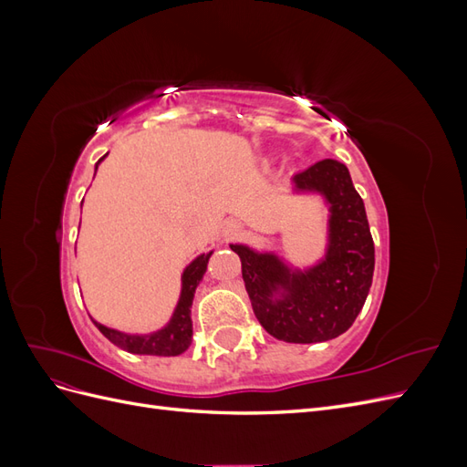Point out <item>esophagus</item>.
I'll use <instances>...</instances> for the list:
<instances>
[{"instance_id":"34e87169","label":"esophagus","mask_w":467,"mask_h":467,"mask_svg":"<svg viewBox=\"0 0 467 467\" xmlns=\"http://www.w3.org/2000/svg\"><path fill=\"white\" fill-rule=\"evenodd\" d=\"M239 234H242V223H239L237 220H225L223 225H222V237L225 239V242H230V239L237 237Z\"/></svg>"}]
</instances>
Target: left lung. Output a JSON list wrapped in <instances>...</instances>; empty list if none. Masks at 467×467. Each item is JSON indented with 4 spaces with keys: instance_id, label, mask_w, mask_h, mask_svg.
<instances>
[{
    "instance_id": "obj_1",
    "label": "left lung",
    "mask_w": 467,
    "mask_h": 467,
    "mask_svg": "<svg viewBox=\"0 0 467 467\" xmlns=\"http://www.w3.org/2000/svg\"><path fill=\"white\" fill-rule=\"evenodd\" d=\"M294 192L327 204V249L312 266L296 268L273 251L232 244L245 290L266 333L286 343H321L343 335L366 302L374 275V242L364 202L345 163L321 160L294 175Z\"/></svg>"
}]
</instances>
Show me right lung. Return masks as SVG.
<instances>
[{"label": "right lung", "instance_id": "add662e5", "mask_svg": "<svg viewBox=\"0 0 467 467\" xmlns=\"http://www.w3.org/2000/svg\"><path fill=\"white\" fill-rule=\"evenodd\" d=\"M105 160V155L97 161L95 171L99 163ZM212 251L202 253V255L196 257L191 265H187L185 271L181 275V296L175 306V312L171 319L167 321L165 327L146 333V335H134V333H124L119 329L107 327V325L99 323L91 317L95 327L101 331L112 345L119 348L132 352V355H153V357H177L181 352H185L191 347L192 341V321H191V306L194 298V290L201 285V280L206 273L208 259Z\"/></svg>", "mask_w": 467, "mask_h": 467}]
</instances>
